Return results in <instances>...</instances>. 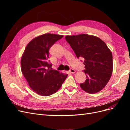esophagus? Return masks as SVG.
Masks as SVG:
<instances>
[{
    "label": "esophagus",
    "instance_id": "obj_1",
    "mask_svg": "<svg viewBox=\"0 0 130 130\" xmlns=\"http://www.w3.org/2000/svg\"><path fill=\"white\" fill-rule=\"evenodd\" d=\"M69 72L70 73H72V74H74L76 72V71L75 70H74V69H71L70 70V71H69Z\"/></svg>",
    "mask_w": 130,
    "mask_h": 130
}]
</instances>
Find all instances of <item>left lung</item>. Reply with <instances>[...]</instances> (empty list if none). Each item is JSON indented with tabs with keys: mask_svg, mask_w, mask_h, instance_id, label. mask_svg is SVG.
Instances as JSON below:
<instances>
[{
	"mask_svg": "<svg viewBox=\"0 0 130 130\" xmlns=\"http://www.w3.org/2000/svg\"><path fill=\"white\" fill-rule=\"evenodd\" d=\"M65 38L77 57L84 60L87 79L80 84L81 88L90 94L100 92L107 84L112 74L111 51L103 40L93 35L83 34L66 36Z\"/></svg>",
	"mask_w": 130,
	"mask_h": 130,
	"instance_id": "8db88e82",
	"label": "left lung"
}]
</instances>
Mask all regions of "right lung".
Masks as SVG:
<instances>
[{
  "label": "right lung",
  "instance_id": "1",
  "mask_svg": "<svg viewBox=\"0 0 130 130\" xmlns=\"http://www.w3.org/2000/svg\"><path fill=\"white\" fill-rule=\"evenodd\" d=\"M63 36L45 34L34 38L27 45L21 58V70L29 87L42 96L56 93L61 87L68 74L52 69L48 62L49 50Z\"/></svg>",
  "mask_w": 130,
  "mask_h": 130
}]
</instances>
